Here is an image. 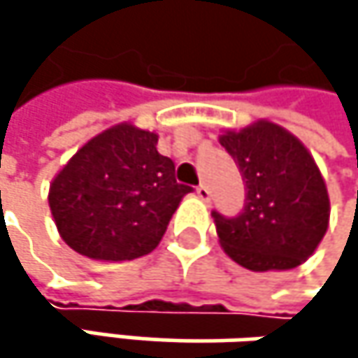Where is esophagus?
Returning a JSON list of instances; mask_svg holds the SVG:
<instances>
[{
  "mask_svg": "<svg viewBox=\"0 0 358 358\" xmlns=\"http://www.w3.org/2000/svg\"><path fill=\"white\" fill-rule=\"evenodd\" d=\"M196 196L201 199V201H209L211 199V192H209V188L205 186V184H201V186H196Z\"/></svg>",
  "mask_w": 358,
  "mask_h": 358,
  "instance_id": "esophagus-1",
  "label": "esophagus"
}]
</instances>
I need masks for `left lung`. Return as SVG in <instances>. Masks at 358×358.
<instances>
[{
	"mask_svg": "<svg viewBox=\"0 0 358 358\" xmlns=\"http://www.w3.org/2000/svg\"><path fill=\"white\" fill-rule=\"evenodd\" d=\"M220 145L247 186L241 215L211 213L222 249L250 271H286L305 263L329 224L327 186L309 149L269 120L224 130Z\"/></svg>",
	"mask_w": 358,
	"mask_h": 358,
	"instance_id": "obj_1",
	"label": "left lung"
}]
</instances>
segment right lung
Returning a JSON list of instances; mask_svg holds the SVG:
<instances>
[{"mask_svg":"<svg viewBox=\"0 0 358 358\" xmlns=\"http://www.w3.org/2000/svg\"><path fill=\"white\" fill-rule=\"evenodd\" d=\"M157 134L130 122L87 141L49 184L62 241L95 261H132L164 238L184 194Z\"/></svg>","mask_w":358,"mask_h":358,"instance_id":"right-lung-1","label":"right lung"}]
</instances>
